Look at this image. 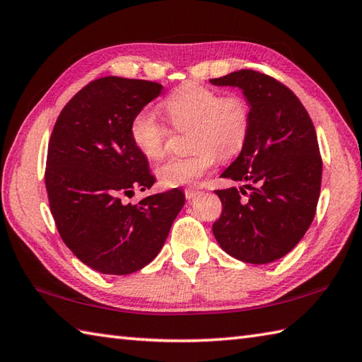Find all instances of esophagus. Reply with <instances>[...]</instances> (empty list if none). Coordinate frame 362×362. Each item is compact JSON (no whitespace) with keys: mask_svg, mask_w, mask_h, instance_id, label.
Here are the masks:
<instances>
[{"mask_svg":"<svg viewBox=\"0 0 362 362\" xmlns=\"http://www.w3.org/2000/svg\"><path fill=\"white\" fill-rule=\"evenodd\" d=\"M202 193L199 189H191V188H188V189H185V197L188 201H193V199H196L197 196H201Z\"/></svg>","mask_w":362,"mask_h":362,"instance_id":"34e87169","label":"esophagus"}]
</instances>
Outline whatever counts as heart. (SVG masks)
I'll return each instance as SVG.
<instances>
[{
    "label": "heart",
    "mask_w": 362,
    "mask_h": 362,
    "mask_svg": "<svg viewBox=\"0 0 362 362\" xmlns=\"http://www.w3.org/2000/svg\"><path fill=\"white\" fill-rule=\"evenodd\" d=\"M175 129L191 127L189 144L194 152L174 157L157 168L163 187L193 185L216 165L218 157L230 160L243 151L251 133V105L243 95L229 94L189 81L177 88L161 103ZM171 130L143 110L130 122V139L141 155L160 160L166 153Z\"/></svg>",
    "instance_id": "1"
}]
</instances>
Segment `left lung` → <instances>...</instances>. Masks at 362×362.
Here are the masks:
<instances>
[{
  "mask_svg": "<svg viewBox=\"0 0 362 362\" xmlns=\"http://www.w3.org/2000/svg\"><path fill=\"white\" fill-rule=\"evenodd\" d=\"M243 90L251 105V133L221 174L243 187L216 189L223 204L214 235L246 264H270L298 245L315 216L322 157L313 120L286 84L243 69L210 80Z\"/></svg>",
  "mask_w": 362,
  "mask_h": 362,
  "instance_id": "1",
  "label": "left lung"
}]
</instances>
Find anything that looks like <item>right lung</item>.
<instances>
[{
	"label": "right lung",
	"mask_w": 362,
	"mask_h": 362,
	"mask_svg": "<svg viewBox=\"0 0 362 362\" xmlns=\"http://www.w3.org/2000/svg\"><path fill=\"white\" fill-rule=\"evenodd\" d=\"M161 89L146 80L98 78L64 106L49 138L45 187L56 228L83 264L103 274L151 264L185 204L177 188L122 202L155 183L132 143L130 122Z\"/></svg>",
	"instance_id": "add662e5"
}]
</instances>
